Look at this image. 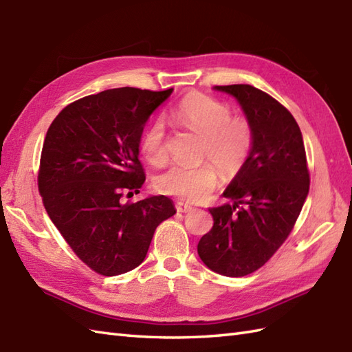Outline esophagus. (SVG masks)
I'll return each instance as SVG.
<instances>
[{"label":"esophagus","instance_id":"1","mask_svg":"<svg viewBox=\"0 0 352 352\" xmlns=\"http://www.w3.org/2000/svg\"><path fill=\"white\" fill-rule=\"evenodd\" d=\"M176 210L181 212V213H186V212H191L192 210V206L184 203V201H177L176 203Z\"/></svg>","mask_w":352,"mask_h":352}]
</instances>
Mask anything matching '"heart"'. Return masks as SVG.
Masks as SVG:
<instances>
[{
	"mask_svg": "<svg viewBox=\"0 0 352 352\" xmlns=\"http://www.w3.org/2000/svg\"><path fill=\"white\" fill-rule=\"evenodd\" d=\"M171 118L203 137L200 157L209 160L224 176H234L242 170L252 149L254 134L250 122L233 118L224 102L208 96H190L182 100ZM140 151L151 164H161L167 158L166 126L161 119L144 130ZM215 167L171 164L155 177V188L167 195L200 201L217 186Z\"/></svg>",
	"mask_w": 352,
	"mask_h": 352,
	"instance_id": "heart-1",
	"label": "heart"
}]
</instances>
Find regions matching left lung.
Returning a JSON list of instances; mask_svg holds the SVG:
<instances>
[{
    "mask_svg": "<svg viewBox=\"0 0 352 352\" xmlns=\"http://www.w3.org/2000/svg\"><path fill=\"white\" fill-rule=\"evenodd\" d=\"M252 128L245 166L224 191L233 203L209 209L213 227L197 246L213 272L241 278L267 263L293 230L309 192L302 131L293 115L251 85H227Z\"/></svg>",
    "mask_w": 352,
    "mask_h": 352,
    "instance_id": "1",
    "label": "left lung"
}]
</instances>
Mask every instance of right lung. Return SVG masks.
<instances>
[{
	"label": "right lung",
	"mask_w": 352,
	"mask_h": 352,
	"mask_svg": "<svg viewBox=\"0 0 352 352\" xmlns=\"http://www.w3.org/2000/svg\"><path fill=\"white\" fill-rule=\"evenodd\" d=\"M173 88H116L88 96L61 110L43 143L38 190L49 218L74 254L102 276L139 265L155 228L176 213L166 195L121 203L139 190L143 128Z\"/></svg>",
	"instance_id": "obj_1"
}]
</instances>
